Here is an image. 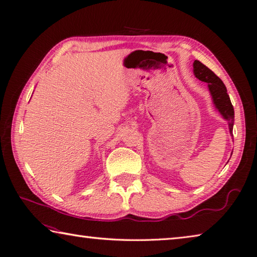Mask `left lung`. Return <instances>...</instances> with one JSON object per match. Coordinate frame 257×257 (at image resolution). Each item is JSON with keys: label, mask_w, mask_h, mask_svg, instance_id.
Masks as SVG:
<instances>
[{"label": "left lung", "mask_w": 257, "mask_h": 257, "mask_svg": "<svg viewBox=\"0 0 257 257\" xmlns=\"http://www.w3.org/2000/svg\"><path fill=\"white\" fill-rule=\"evenodd\" d=\"M194 73L197 79L208 83V87H209V91L213 98V103L220 111V114L228 120L230 133L232 134L234 123V109L231 104L229 95L226 93V87L223 84V82L209 68H207L205 64H202L198 60H195L194 62Z\"/></svg>", "instance_id": "1"}]
</instances>
